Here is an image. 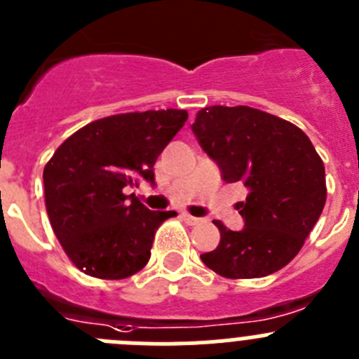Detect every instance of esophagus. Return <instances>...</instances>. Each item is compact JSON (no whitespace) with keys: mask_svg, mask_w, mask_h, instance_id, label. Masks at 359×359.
I'll return each instance as SVG.
<instances>
[{"mask_svg":"<svg viewBox=\"0 0 359 359\" xmlns=\"http://www.w3.org/2000/svg\"><path fill=\"white\" fill-rule=\"evenodd\" d=\"M182 219L185 220L189 226H196V224H199V222H201V219H197V217L190 215V213H182Z\"/></svg>","mask_w":359,"mask_h":359,"instance_id":"34e87169","label":"esophagus"}]
</instances>
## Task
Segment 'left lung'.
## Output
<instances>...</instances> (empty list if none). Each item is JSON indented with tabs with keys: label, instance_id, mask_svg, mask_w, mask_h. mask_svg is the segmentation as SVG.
Masks as SVG:
<instances>
[{
	"label": "left lung",
	"instance_id": "8db88e82",
	"mask_svg": "<svg viewBox=\"0 0 359 359\" xmlns=\"http://www.w3.org/2000/svg\"><path fill=\"white\" fill-rule=\"evenodd\" d=\"M192 131L226 183L249 190L240 203L245 226L220 220L217 249L203 263L222 278L252 279L295 258L325 205V170L308 135L295 124L251 107H206Z\"/></svg>",
	"mask_w": 359,
	"mask_h": 359
}]
</instances>
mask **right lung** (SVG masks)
<instances>
[{
  "label": "right lung",
  "instance_id": "add662e5",
  "mask_svg": "<svg viewBox=\"0 0 359 359\" xmlns=\"http://www.w3.org/2000/svg\"><path fill=\"white\" fill-rule=\"evenodd\" d=\"M187 119L174 108L110 115L72 133L46 163L49 222L81 272L124 279L146 267L154 233L176 212H151L123 189L139 176L154 183L156 158Z\"/></svg>",
  "mask_w": 359,
  "mask_h": 359
}]
</instances>
